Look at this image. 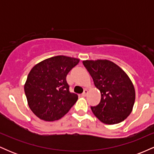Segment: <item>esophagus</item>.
I'll use <instances>...</instances> for the list:
<instances>
[{
	"mask_svg": "<svg viewBox=\"0 0 154 154\" xmlns=\"http://www.w3.org/2000/svg\"><path fill=\"white\" fill-rule=\"evenodd\" d=\"M87 94H88V90H84V92H83L82 93V96H86V95H87Z\"/></svg>",
	"mask_w": 154,
	"mask_h": 154,
	"instance_id": "esophagus-1",
	"label": "esophagus"
}]
</instances>
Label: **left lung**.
Masks as SVG:
<instances>
[{"label":"left lung","instance_id":"left-lung-1","mask_svg":"<svg viewBox=\"0 0 154 154\" xmlns=\"http://www.w3.org/2000/svg\"><path fill=\"white\" fill-rule=\"evenodd\" d=\"M82 63L101 95L100 103L91 107L94 115L106 125L124 121L135 103V91L131 79L118 65L109 60H86Z\"/></svg>","mask_w":154,"mask_h":154}]
</instances>
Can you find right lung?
Masks as SVG:
<instances>
[{"label": "right lung", "mask_w": 154, "mask_h": 154, "mask_svg": "<svg viewBox=\"0 0 154 154\" xmlns=\"http://www.w3.org/2000/svg\"><path fill=\"white\" fill-rule=\"evenodd\" d=\"M79 59L57 56L37 63L24 84L28 105L40 119L55 121L63 117L78 99L70 93L66 75Z\"/></svg>", "instance_id": "1"}]
</instances>
